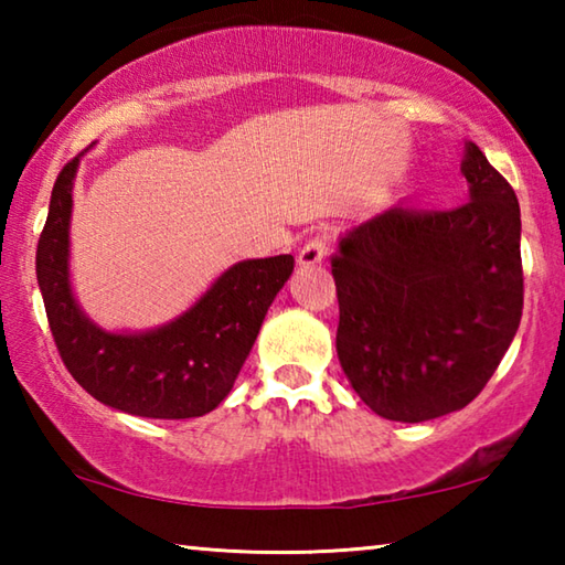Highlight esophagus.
<instances>
[{
	"mask_svg": "<svg viewBox=\"0 0 565 565\" xmlns=\"http://www.w3.org/2000/svg\"><path fill=\"white\" fill-rule=\"evenodd\" d=\"M327 248H329V236L327 234L309 236V242H306L301 246V252H299V266L321 264L323 256H327Z\"/></svg>",
	"mask_w": 565,
	"mask_h": 565,
	"instance_id": "esophagus-1",
	"label": "esophagus"
}]
</instances>
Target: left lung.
Wrapping results in <instances>:
<instances>
[{"label": "left lung", "instance_id": "left-lung-1", "mask_svg": "<svg viewBox=\"0 0 565 565\" xmlns=\"http://www.w3.org/2000/svg\"><path fill=\"white\" fill-rule=\"evenodd\" d=\"M471 202L391 206L341 236L337 353L363 404L388 420L471 404L499 369L523 311L515 191L468 141Z\"/></svg>", "mask_w": 565, "mask_h": 565}]
</instances>
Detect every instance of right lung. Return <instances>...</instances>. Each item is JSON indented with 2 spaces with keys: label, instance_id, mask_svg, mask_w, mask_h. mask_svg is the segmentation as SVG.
<instances>
[{
  "label": "right lung",
  "instance_id": "1",
  "mask_svg": "<svg viewBox=\"0 0 565 565\" xmlns=\"http://www.w3.org/2000/svg\"><path fill=\"white\" fill-rule=\"evenodd\" d=\"M76 164L79 157L56 177L36 244V281L66 371L87 394L124 414H209L232 391L274 296L294 271V256L234 264L186 313L157 331H102L76 306L66 271Z\"/></svg>",
  "mask_w": 565,
  "mask_h": 565
}]
</instances>
